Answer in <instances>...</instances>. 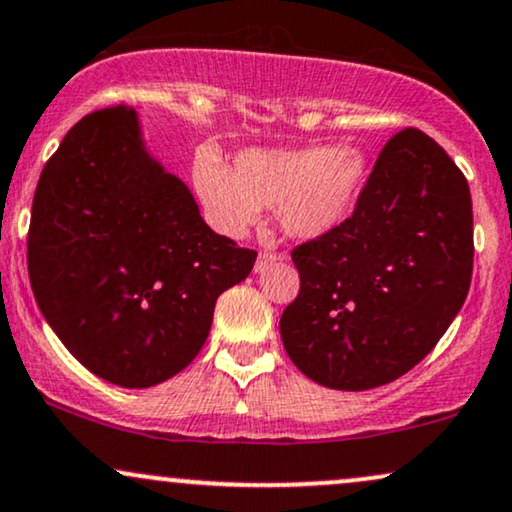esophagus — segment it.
Segmentation results:
<instances>
[{
  "label": "esophagus",
  "mask_w": 512,
  "mask_h": 512,
  "mask_svg": "<svg viewBox=\"0 0 512 512\" xmlns=\"http://www.w3.org/2000/svg\"><path fill=\"white\" fill-rule=\"evenodd\" d=\"M276 260H279V255H276V252H269V250L260 252V257H257V262H255V272H264V269L272 267Z\"/></svg>",
  "instance_id": "1"
}]
</instances>
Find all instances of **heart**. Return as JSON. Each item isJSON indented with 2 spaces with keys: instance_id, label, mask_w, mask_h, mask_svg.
<instances>
[{
  "instance_id": "obj_1",
  "label": "heart",
  "mask_w": 512,
  "mask_h": 512,
  "mask_svg": "<svg viewBox=\"0 0 512 512\" xmlns=\"http://www.w3.org/2000/svg\"><path fill=\"white\" fill-rule=\"evenodd\" d=\"M365 176V155L334 145L243 150L231 171L202 152L193 166L195 190L209 219L229 236H243L260 217V207H276L288 236H326L346 221Z\"/></svg>"
}]
</instances>
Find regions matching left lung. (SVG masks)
I'll return each mask as SVG.
<instances>
[{
    "label": "left lung",
    "mask_w": 512,
    "mask_h": 512,
    "mask_svg": "<svg viewBox=\"0 0 512 512\" xmlns=\"http://www.w3.org/2000/svg\"><path fill=\"white\" fill-rule=\"evenodd\" d=\"M298 298L281 315L293 365L326 389L367 391L432 353L472 281V197L439 143L403 128L353 217L291 252Z\"/></svg>",
    "instance_id": "8db88e82"
}]
</instances>
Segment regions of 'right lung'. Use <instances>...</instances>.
Masks as SVG:
<instances>
[{"label":"right lung","instance_id":"add662e5","mask_svg":"<svg viewBox=\"0 0 512 512\" xmlns=\"http://www.w3.org/2000/svg\"><path fill=\"white\" fill-rule=\"evenodd\" d=\"M255 257L202 221L123 104L83 116L35 188L28 276L42 317L80 365L123 389L186 369L217 298Z\"/></svg>","mask_w":512,"mask_h":512}]
</instances>
